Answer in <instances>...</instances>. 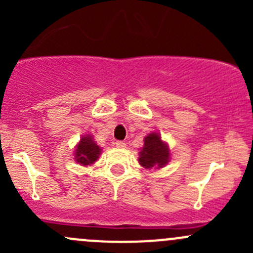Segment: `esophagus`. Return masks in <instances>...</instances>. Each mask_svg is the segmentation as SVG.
Returning <instances> with one entry per match:
<instances>
[{"instance_id":"34e87169","label":"esophagus","mask_w":253,"mask_h":253,"mask_svg":"<svg viewBox=\"0 0 253 253\" xmlns=\"http://www.w3.org/2000/svg\"><path fill=\"white\" fill-rule=\"evenodd\" d=\"M115 144H116L117 148H125V147H126V143H125L124 141H116Z\"/></svg>"}]
</instances>
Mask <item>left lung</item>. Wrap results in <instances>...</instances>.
<instances>
[{
  "mask_svg": "<svg viewBox=\"0 0 253 253\" xmlns=\"http://www.w3.org/2000/svg\"><path fill=\"white\" fill-rule=\"evenodd\" d=\"M170 152L167 143L162 141L159 133L153 132L144 138V145L139 152L138 162L145 169H159L169 162Z\"/></svg>",
  "mask_w": 253,
  "mask_h": 253,
  "instance_id": "obj_1",
  "label": "left lung"
}]
</instances>
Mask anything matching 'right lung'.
<instances>
[{"mask_svg":"<svg viewBox=\"0 0 253 253\" xmlns=\"http://www.w3.org/2000/svg\"><path fill=\"white\" fill-rule=\"evenodd\" d=\"M100 152V147L94 142L91 136L82 137L76 149L75 159L82 165H90L98 160Z\"/></svg>","mask_w":253,"mask_h":253,"instance_id":"1","label":"right lung"}]
</instances>
